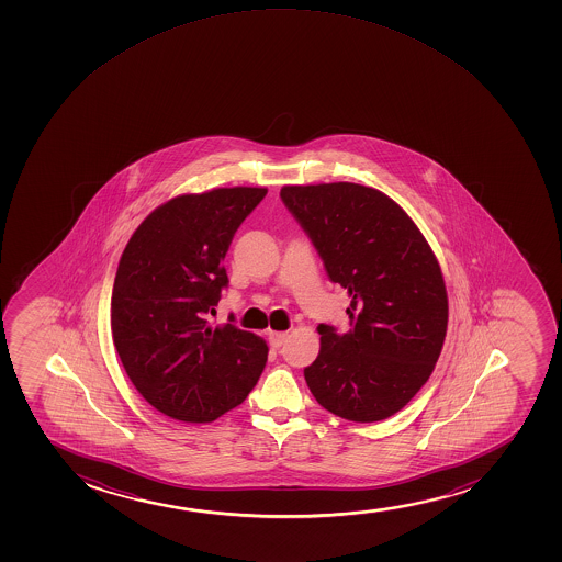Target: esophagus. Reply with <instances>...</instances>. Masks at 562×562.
Masks as SVG:
<instances>
[{"mask_svg": "<svg viewBox=\"0 0 562 562\" xmlns=\"http://www.w3.org/2000/svg\"><path fill=\"white\" fill-rule=\"evenodd\" d=\"M286 337H289L286 331H273V329L268 331V341H270L271 347H276V349H279V347L286 341Z\"/></svg>", "mask_w": 562, "mask_h": 562, "instance_id": "obj_1", "label": "esophagus"}]
</instances>
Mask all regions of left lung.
Masks as SVG:
<instances>
[{"instance_id": "8db88e82", "label": "left lung", "mask_w": 562, "mask_h": 562, "mask_svg": "<svg viewBox=\"0 0 562 562\" xmlns=\"http://www.w3.org/2000/svg\"><path fill=\"white\" fill-rule=\"evenodd\" d=\"M281 199L350 297L347 334L316 328L321 352L304 369L311 394L350 422L394 416L431 376L445 345L439 260L407 212L379 189L350 181L284 186Z\"/></svg>"}]
</instances>
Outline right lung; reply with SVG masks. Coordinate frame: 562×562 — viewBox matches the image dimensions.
<instances>
[{"instance_id":"add662e5","label":"right lung","mask_w":562,"mask_h":562,"mask_svg":"<svg viewBox=\"0 0 562 562\" xmlns=\"http://www.w3.org/2000/svg\"><path fill=\"white\" fill-rule=\"evenodd\" d=\"M266 188L175 196L138 225L117 265L110 328L123 369L151 407L206 424L238 407L268 360V345L233 324L210 326L228 283L234 233Z\"/></svg>"}]
</instances>
